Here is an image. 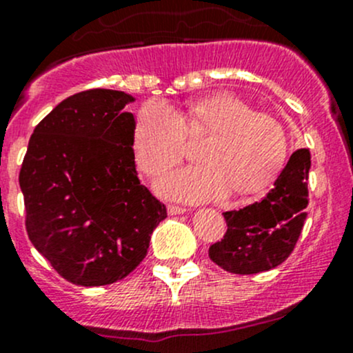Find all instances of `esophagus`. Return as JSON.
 <instances>
[{"mask_svg": "<svg viewBox=\"0 0 353 353\" xmlns=\"http://www.w3.org/2000/svg\"><path fill=\"white\" fill-rule=\"evenodd\" d=\"M185 212H187V208H185V207L168 205V214L170 215H180V214H185Z\"/></svg>", "mask_w": 353, "mask_h": 353, "instance_id": "34e87169", "label": "esophagus"}]
</instances>
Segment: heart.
<instances>
[{
	"label": "heart",
	"mask_w": 353,
	"mask_h": 353,
	"mask_svg": "<svg viewBox=\"0 0 353 353\" xmlns=\"http://www.w3.org/2000/svg\"><path fill=\"white\" fill-rule=\"evenodd\" d=\"M195 134H208L196 154L202 165L161 176L163 195L192 202L229 192L254 195L276 180L288 157V134L276 117L254 112L232 94H215L180 111L157 99L143 104L132 130L136 165L148 176L160 175L183 158L187 136Z\"/></svg>",
	"instance_id": "obj_1"
}]
</instances>
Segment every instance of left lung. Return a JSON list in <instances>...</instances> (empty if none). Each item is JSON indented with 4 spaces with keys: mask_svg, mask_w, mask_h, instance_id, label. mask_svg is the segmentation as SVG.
<instances>
[{
    "mask_svg": "<svg viewBox=\"0 0 353 353\" xmlns=\"http://www.w3.org/2000/svg\"><path fill=\"white\" fill-rule=\"evenodd\" d=\"M310 150H296L261 202L223 212L227 232L208 249L217 266L234 274H256L290 257L306 221Z\"/></svg>",
    "mask_w": 353,
    "mask_h": 353,
    "instance_id": "left-lung-1",
    "label": "left lung"
}]
</instances>
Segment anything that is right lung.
I'll list each match as a JSON object with an SVG mask.
<instances>
[{"label": "right lung", "instance_id": "obj_1", "mask_svg": "<svg viewBox=\"0 0 353 353\" xmlns=\"http://www.w3.org/2000/svg\"><path fill=\"white\" fill-rule=\"evenodd\" d=\"M130 94H74L40 121L20 170L26 232L52 268L79 286L126 278L145 259L166 207L139 183Z\"/></svg>", "mask_w": 353, "mask_h": 353}]
</instances>
